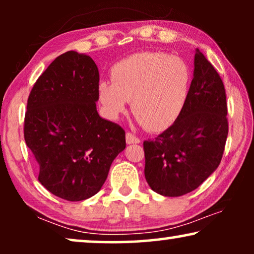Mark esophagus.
I'll return each instance as SVG.
<instances>
[{"instance_id": "esophagus-1", "label": "esophagus", "mask_w": 254, "mask_h": 254, "mask_svg": "<svg viewBox=\"0 0 254 254\" xmlns=\"http://www.w3.org/2000/svg\"><path fill=\"white\" fill-rule=\"evenodd\" d=\"M126 142L128 144H133V143H140V138H138L136 135H134L130 131H127L126 133Z\"/></svg>"}]
</instances>
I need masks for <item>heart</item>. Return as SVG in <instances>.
<instances>
[{
  "label": "heart",
  "instance_id": "obj_1",
  "mask_svg": "<svg viewBox=\"0 0 254 254\" xmlns=\"http://www.w3.org/2000/svg\"><path fill=\"white\" fill-rule=\"evenodd\" d=\"M111 79L97 88L105 114L117 119L131 109L149 130H164L178 120L190 97L192 74L183 59L163 52H142L117 62Z\"/></svg>",
  "mask_w": 254,
  "mask_h": 254
}]
</instances>
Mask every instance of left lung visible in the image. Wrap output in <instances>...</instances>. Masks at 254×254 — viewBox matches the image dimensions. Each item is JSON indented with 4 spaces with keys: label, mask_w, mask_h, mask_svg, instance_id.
I'll return each mask as SVG.
<instances>
[{
    "label": "left lung",
    "mask_w": 254,
    "mask_h": 254,
    "mask_svg": "<svg viewBox=\"0 0 254 254\" xmlns=\"http://www.w3.org/2000/svg\"><path fill=\"white\" fill-rule=\"evenodd\" d=\"M190 97L178 120L143 142L144 176L152 190L182 196L197 189L220 165L228 137L223 82L196 50Z\"/></svg>",
    "instance_id": "8db88e82"
}]
</instances>
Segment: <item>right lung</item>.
I'll use <instances>...</instances> for the list:
<instances>
[{
  "label": "right lung",
  "instance_id": "right-lung-1",
  "mask_svg": "<svg viewBox=\"0 0 254 254\" xmlns=\"http://www.w3.org/2000/svg\"><path fill=\"white\" fill-rule=\"evenodd\" d=\"M99 71L88 55L69 51L39 76L27 99L24 138L52 194L82 201L99 192L126 134L97 112Z\"/></svg>",
  "mask_w": 254,
  "mask_h": 254
}]
</instances>
